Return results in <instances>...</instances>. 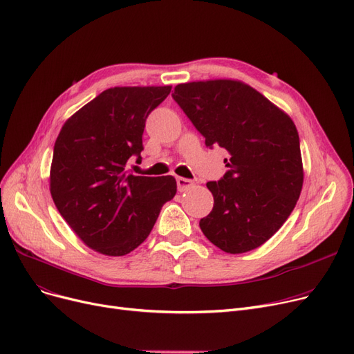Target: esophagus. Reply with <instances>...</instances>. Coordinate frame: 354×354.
<instances>
[{
    "label": "esophagus",
    "mask_w": 354,
    "mask_h": 354,
    "mask_svg": "<svg viewBox=\"0 0 354 354\" xmlns=\"http://www.w3.org/2000/svg\"><path fill=\"white\" fill-rule=\"evenodd\" d=\"M176 183H178V189H179L180 192L189 189V188L194 185V182H192L191 179L180 178V176H179V178H176Z\"/></svg>",
    "instance_id": "1"
}]
</instances>
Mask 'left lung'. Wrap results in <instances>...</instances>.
<instances>
[{
  "label": "left lung",
  "mask_w": 354,
  "mask_h": 354,
  "mask_svg": "<svg viewBox=\"0 0 354 354\" xmlns=\"http://www.w3.org/2000/svg\"><path fill=\"white\" fill-rule=\"evenodd\" d=\"M172 97L205 146L228 153L225 175L207 183L214 207L199 221L203 233L225 253L257 249L283 225L301 195L304 167L294 121L234 80L179 84Z\"/></svg>",
  "instance_id": "8db88e82"
}]
</instances>
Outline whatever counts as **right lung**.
Listing matches in <instances>:
<instances>
[{
  "mask_svg": "<svg viewBox=\"0 0 354 354\" xmlns=\"http://www.w3.org/2000/svg\"><path fill=\"white\" fill-rule=\"evenodd\" d=\"M172 86H114L69 117L55 142L50 194L57 211L89 249L124 256L147 239L174 176H134L126 165L143 150L147 115Z\"/></svg>",
  "mask_w": 354,
  "mask_h": 354,
  "instance_id": "add662e5",
  "label": "right lung"
}]
</instances>
